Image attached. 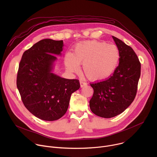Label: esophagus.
Listing matches in <instances>:
<instances>
[{"label": "esophagus", "mask_w": 157, "mask_h": 157, "mask_svg": "<svg viewBox=\"0 0 157 157\" xmlns=\"http://www.w3.org/2000/svg\"><path fill=\"white\" fill-rule=\"evenodd\" d=\"M86 85H87V83H86V82H83V81H80V86H81V87H84V86H86Z\"/></svg>", "instance_id": "34e87169"}]
</instances>
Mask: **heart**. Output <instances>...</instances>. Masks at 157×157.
<instances>
[{
    "label": "heart",
    "instance_id": "b5f03b06",
    "mask_svg": "<svg viewBox=\"0 0 157 157\" xmlns=\"http://www.w3.org/2000/svg\"><path fill=\"white\" fill-rule=\"evenodd\" d=\"M119 60L120 52L114 44L91 40L76 44L73 54L65 55L64 64L71 73H78L79 64H83L84 73L89 80L102 81L114 74Z\"/></svg>",
    "mask_w": 157,
    "mask_h": 157
}]
</instances>
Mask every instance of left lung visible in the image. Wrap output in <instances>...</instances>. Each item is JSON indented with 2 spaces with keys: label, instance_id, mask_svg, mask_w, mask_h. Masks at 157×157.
<instances>
[{
  "label": "left lung",
  "instance_id": "1",
  "mask_svg": "<svg viewBox=\"0 0 157 157\" xmlns=\"http://www.w3.org/2000/svg\"><path fill=\"white\" fill-rule=\"evenodd\" d=\"M120 52L119 66L106 80L90 84L94 94L89 101L93 113L104 118L115 117L132 104L137 91L141 64L133 50L113 36Z\"/></svg>",
  "mask_w": 157,
  "mask_h": 157
}]
</instances>
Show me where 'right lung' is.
Returning a JSON list of instances; mask_svg holds the SVG:
<instances>
[{
  "mask_svg": "<svg viewBox=\"0 0 157 157\" xmlns=\"http://www.w3.org/2000/svg\"><path fill=\"white\" fill-rule=\"evenodd\" d=\"M63 40L43 39L25 51L19 63L17 86L25 107L35 117L53 121L68 110L71 95L80 87L78 79L52 73L55 55L63 50Z\"/></svg>",
  "mask_w": 157,
  "mask_h": 157,
  "instance_id": "right-lung-1",
  "label": "right lung"
}]
</instances>
